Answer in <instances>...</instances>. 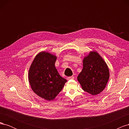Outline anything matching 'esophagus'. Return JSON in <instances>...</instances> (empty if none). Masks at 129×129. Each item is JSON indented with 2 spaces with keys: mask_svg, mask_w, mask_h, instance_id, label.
Instances as JSON below:
<instances>
[{
  "mask_svg": "<svg viewBox=\"0 0 129 129\" xmlns=\"http://www.w3.org/2000/svg\"><path fill=\"white\" fill-rule=\"evenodd\" d=\"M74 79V76H71V77H67V80H71V79Z\"/></svg>",
  "mask_w": 129,
  "mask_h": 129,
  "instance_id": "34e87169",
  "label": "esophagus"
}]
</instances>
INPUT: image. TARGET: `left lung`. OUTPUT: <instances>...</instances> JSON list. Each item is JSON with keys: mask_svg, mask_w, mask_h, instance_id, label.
Wrapping results in <instances>:
<instances>
[{"mask_svg": "<svg viewBox=\"0 0 129 129\" xmlns=\"http://www.w3.org/2000/svg\"><path fill=\"white\" fill-rule=\"evenodd\" d=\"M109 76L106 62L98 52L92 50L84 57L83 69L77 76V80L84 91L94 96L104 89Z\"/></svg>", "mask_w": 129, "mask_h": 129, "instance_id": "obj_1", "label": "left lung"}]
</instances>
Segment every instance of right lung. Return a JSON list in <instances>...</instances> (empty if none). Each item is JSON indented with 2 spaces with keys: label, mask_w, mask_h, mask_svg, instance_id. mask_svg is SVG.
I'll use <instances>...</instances> for the list:
<instances>
[{
  "label": "right lung",
  "mask_w": 129,
  "mask_h": 129,
  "mask_svg": "<svg viewBox=\"0 0 129 129\" xmlns=\"http://www.w3.org/2000/svg\"><path fill=\"white\" fill-rule=\"evenodd\" d=\"M57 56L42 51L34 57L28 71V81L35 93L47 101H52L67 82L58 74L55 63Z\"/></svg>",
  "instance_id": "obj_1"
}]
</instances>
